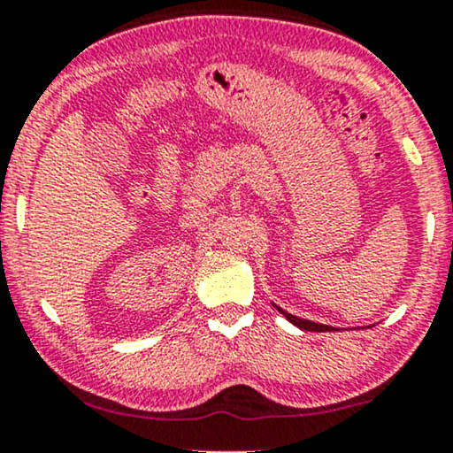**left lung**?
Masks as SVG:
<instances>
[{"label": "left lung", "instance_id": "obj_1", "mask_svg": "<svg viewBox=\"0 0 453 453\" xmlns=\"http://www.w3.org/2000/svg\"><path fill=\"white\" fill-rule=\"evenodd\" d=\"M276 307V305H274ZM278 311H280L284 318H287L290 324L293 326H296V327H301V330H307V332H332L334 327H330V326H324V324H315V321H309V319H301V318H296V315H293V313H287L284 311V309H280V307H276ZM369 327V326H367Z\"/></svg>", "mask_w": 453, "mask_h": 453}]
</instances>
